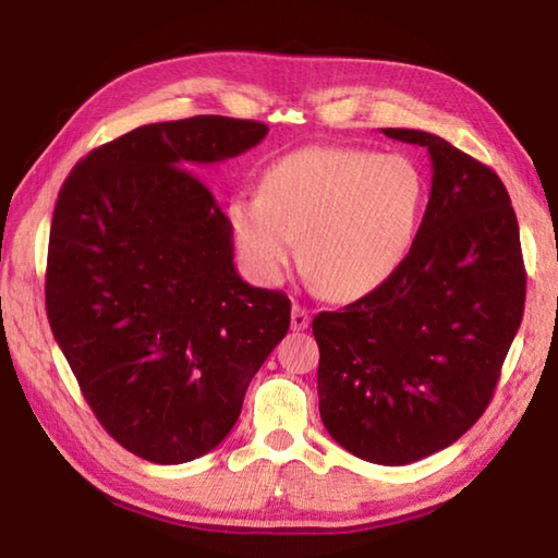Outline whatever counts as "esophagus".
Segmentation results:
<instances>
[{
    "label": "esophagus",
    "mask_w": 558,
    "mask_h": 558,
    "mask_svg": "<svg viewBox=\"0 0 558 558\" xmlns=\"http://www.w3.org/2000/svg\"><path fill=\"white\" fill-rule=\"evenodd\" d=\"M290 325L295 332H302L310 325V313L302 305H292V315H290Z\"/></svg>",
    "instance_id": "34e87169"
}]
</instances>
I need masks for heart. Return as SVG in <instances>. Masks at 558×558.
Returning <instances> with one entry per match:
<instances>
[{"label":"heart","instance_id":"obj_1","mask_svg":"<svg viewBox=\"0 0 558 558\" xmlns=\"http://www.w3.org/2000/svg\"><path fill=\"white\" fill-rule=\"evenodd\" d=\"M426 211V177L405 155L305 147L272 162L258 196H233L229 226L241 263L276 286L300 258L332 300L369 295L396 276Z\"/></svg>","mask_w":558,"mask_h":558}]
</instances>
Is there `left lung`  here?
Here are the masks:
<instances>
[{"label": "left lung", "mask_w": 558, "mask_h": 558, "mask_svg": "<svg viewBox=\"0 0 558 558\" xmlns=\"http://www.w3.org/2000/svg\"><path fill=\"white\" fill-rule=\"evenodd\" d=\"M430 199L396 276L342 313H319V415L329 436L376 465L448 448L485 413L522 325L526 272L517 216L493 169L430 132Z\"/></svg>", "instance_id": "1"}]
</instances>
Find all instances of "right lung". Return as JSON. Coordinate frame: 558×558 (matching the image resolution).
I'll use <instances>...</instances> for the list:
<instances>
[{
	"instance_id": "add662e5",
	"label": "right lung",
	"mask_w": 558,
	"mask_h": 558,
	"mask_svg": "<svg viewBox=\"0 0 558 558\" xmlns=\"http://www.w3.org/2000/svg\"><path fill=\"white\" fill-rule=\"evenodd\" d=\"M268 125L155 122L81 159L53 209L46 315L88 405L157 465L229 436L290 327V300L233 266V233L196 165L239 157Z\"/></svg>"
}]
</instances>
